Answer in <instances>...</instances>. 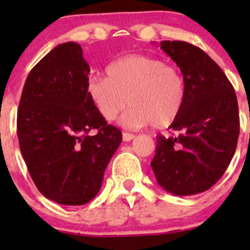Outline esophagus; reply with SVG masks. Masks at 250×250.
<instances>
[{
  "mask_svg": "<svg viewBox=\"0 0 250 250\" xmlns=\"http://www.w3.org/2000/svg\"><path fill=\"white\" fill-rule=\"evenodd\" d=\"M135 138L134 134H132V133H127V132H123L122 134V139L123 141H130L133 140Z\"/></svg>",
  "mask_w": 250,
  "mask_h": 250,
  "instance_id": "34e87169",
  "label": "esophagus"
}]
</instances>
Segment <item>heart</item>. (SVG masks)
<instances>
[{"label":"heart","mask_w":250,"mask_h":250,"mask_svg":"<svg viewBox=\"0 0 250 250\" xmlns=\"http://www.w3.org/2000/svg\"><path fill=\"white\" fill-rule=\"evenodd\" d=\"M106 77L88 81L87 92L95 109L113 121L128 104L122 125L130 129L150 125L162 129L170 125L183 110L186 85L181 72L158 58L130 54L110 62Z\"/></svg>","instance_id":"obj_1"}]
</instances>
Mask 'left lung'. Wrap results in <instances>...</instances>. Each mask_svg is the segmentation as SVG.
Masks as SVG:
<instances>
[{
  "label": "left lung",
  "instance_id": "obj_1",
  "mask_svg": "<svg viewBox=\"0 0 250 250\" xmlns=\"http://www.w3.org/2000/svg\"><path fill=\"white\" fill-rule=\"evenodd\" d=\"M160 46L180 67L186 97L169 127L178 134L157 135L151 167L166 191L196 195L210 188L232 160L239 135L237 97L220 66L201 48L184 41Z\"/></svg>",
  "mask_w": 250,
  "mask_h": 250
}]
</instances>
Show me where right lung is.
Masks as SVG:
<instances>
[{
    "label": "right lung",
    "mask_w": 250,
    "mask_h": 250,
    "mask_svg": "<svg viewBox=\"0 0 250 250\" xmlns=\"http://www.w3.org/2000/svg\"><path fill=\"white\" fill-rule=\"evenodd\" d=\"M82 48L50 50L25 81L17 117L19 147L40 192L65 206L97 196L122 133L102 117L87 92Z\"/></svg>",
    "instance_id": "add662e5"
}]
</instances>
